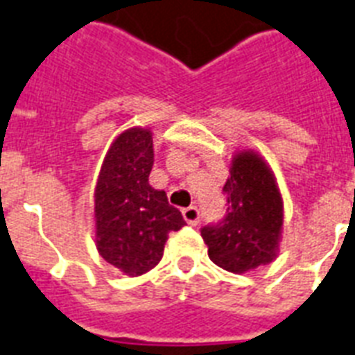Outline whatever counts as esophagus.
Here are the masks:
<instances>
[{
    "label": "esophagus",
    "mask_w": 355,
    "mask_h": 355,
    "mask_svg": "<svg viewBox=\"0 0 355 355\" xmlns=\"http://www.w3.org/2000/svg\"><path fill=\"white\" fill-rule=\"evenodd\" d=\"M183 218L189 225H198L200 223V211L196 207H187V209H183Z\"/></svg>",
    "instance_id": "1"
}]
</instances>
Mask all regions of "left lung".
Here are the masks:
<instances>
[{
    "label": "left lung",
    "mask_w": 355,
    "mask_h": 355,
    "mask_svg": "<svg viewBox=\"0 0 355 355\" xmlns=\"http://www.w3.org/2000/svg\"><path fill=\"white\" fill-rule=\"evenodd\" d=\"M223 185L227 212L222 222L201 227L212 262L231 273H245L273 262L284 223V203L266 161L243 150L232 157Z\"/></svg>",
    "instance_id": "obj_1"
}]
</instances>
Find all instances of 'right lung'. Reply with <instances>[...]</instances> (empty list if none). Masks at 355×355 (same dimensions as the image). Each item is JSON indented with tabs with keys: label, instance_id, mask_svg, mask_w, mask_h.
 Instances as JSON below:
<instances>
[{
	"label": "right lung",
	"instance_id": "right-lung-1",
	"mask_svg": "<svg viewBox=\"0 0 355 355\" xmlns=\"http://www.w3.org/2000/svg\"><path fill=\"white\" fill-rule=\"evenodd\" d=\"M154 141L146 128L123 132L107 150L95 187V240L101 257L130 277L155 268L164 242L185 225L164 191L150 187Z\"/></svg>",
	"mask_w": 355,
	"mask_h": 355
}]
</instances>
